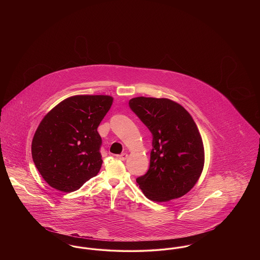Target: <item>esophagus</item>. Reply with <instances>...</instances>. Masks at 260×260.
<instances>
[{"label": "esophagus", "mask_w": 260, "mask_h": 260, "mask_svg": "<svg viewBox=\"0 0 260 260\" xmlns=\"http://www.w3.org/2000/svg\"><path fill=\"white\" fill-rule=\"evenodd\" d=\"M117 158H118L119 160H121V161H124V160H126V158H127V154H126V153H123V154H121V155H117Z\"/></svg>", "instance_id": "obj_1"}]
</instances>
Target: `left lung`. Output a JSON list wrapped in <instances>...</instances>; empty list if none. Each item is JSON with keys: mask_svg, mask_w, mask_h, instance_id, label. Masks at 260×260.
Masks as SVG:
<instances>
[{"mask_svg": "<svg viewBox=\"0 0 260 260\" xmlns=\"http://www.w3.org/2000/svg\"><path fill=\"white\" fill-rule=\"evenodd\" d=\"M153 136L148 172L136 178L143 194L162 203L188 193L201 176L205 152L197 124L178 103L139 96L128 102Z\"/></svg>", "mask_w": 260, "mask_h": 260, "instance_id": "8db88e82", "label": "left lung"}]
</instances>
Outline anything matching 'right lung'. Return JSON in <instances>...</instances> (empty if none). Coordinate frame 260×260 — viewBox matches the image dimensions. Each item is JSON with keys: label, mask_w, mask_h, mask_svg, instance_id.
Instances as JSON below:
<instances>
[{"label": "right lung", "mask_w": 260, "mask_h": 260, "mask_svg": "<svg viewBox=\"0 0 260 260\" xmlns=\"http://www.w3.org/2000/svg\"><path fill=\"white\" fill-rule=\"evenodd\" d=\"M112 103L109 95H74L44 117L31 150L34 164L49 185L73 192L99 173L102 140L98 127Z\"/></svg>", "instance_id": "1"}]
</instances>
